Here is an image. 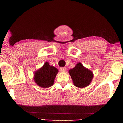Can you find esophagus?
<instances>
[{
    "label": "esophagus",
    "mask_w": 123,
    "mask_h": 123,
    "mask_svg": "<svg viewBox=\"0 0 123 123\" xmlns=\"http://www.w3.org/2000/svg\"><path fill=\"white\" fill-rule=\"evenodd\" d=\"M60 70L62 72H65L66 71V67H61L60 68Z\"/></svg>",
    "instance_id": "34e87169"
}]
</instances>
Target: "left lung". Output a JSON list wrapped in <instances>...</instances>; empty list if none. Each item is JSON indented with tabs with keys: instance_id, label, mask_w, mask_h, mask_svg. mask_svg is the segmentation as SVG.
Masks as SVG:
<instances>
[{
	"instance_id": "8db88e82",
	"label": "left lung",
	"mask_w": 123,
	"mask_h": 123,
	"mask_svg": "<svg viewBox=\"0 0 123 123\" xmlns=\"http://www.w3.org/2000/svg\"><path fill=\"white\" fill-rule=\"evenodd\" d=\"M74 85L78 88H85L90 84L93 78V72L82 65L80 62L69 70Z\"/></svg>"
}]
</instances>
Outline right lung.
Returning <instances> with one entry per match:
<instances>
[{
    "label": "right lung",
    "mask_w": 123,
    "mask_h": 123,
    "mask_svg": "<svg viewBox=\"0 0 123 123\" xmlns=\"http://www.w3.org/2000/svg\"><path fill=\"white\" fill-rule=\"evenodd\" d=\"M59 72L56 68L50 66L48 62L36 71L34 74V80L37 85L42 88H48L53 86L55 77Z\"/></svg>",
    "instance_id": "add662e5"
}]
</instances>
